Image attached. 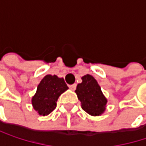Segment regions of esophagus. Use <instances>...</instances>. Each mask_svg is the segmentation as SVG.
Segmentation results:
<instances>
[{
	"mask_svg": "<svg viewBox=\"0 0 146 146\" xmlns=\"http://www.w3.org/2000/svg\"><path fill=\"white\" fill-rule=\"evenodd\" d=\"M76 87H77V84H73L69 85V88H70V90H76Z\"/></svg>",
	"mask_w": 146,
	"mask_h": 146,
	"instance_id": "1",
	"label": "esophagus"
}]
</instances>
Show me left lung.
<instances>
[{
    "mask_svg": "<svg viewBox=\"0 0 146 146\" xmlns=\"http://www.w3.org/2000/svg\"><path fill=\"white\" fill-rule=\"evenodd\" d=\"M75 92L84 111L91 116H99L104 112L107 100L94 77L90 74L84 75L82 83L77 85Z\"/></svg>",
    "mask_w": 146,
    "mask_h": 146,
    "instance_id": "8db88e82",
    "label": "left lung"
}]
</instances>
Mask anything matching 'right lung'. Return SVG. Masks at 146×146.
I'll list each match as a JSON object with an SVG mask.
<instances>
[{"label":"right lung","mask_w":146,"mask_h":146,"mask_svg":"<svg viewBox=\"0 0 146 146\" xmlns=\"http://www.w3.org/2000/svg\"><path fill=\"white\" fill-rule=\"evenodd\" d=\"M68 89L63 78L56 75H46L40 81L32 98L35 110L42 116L50 114L56 109L58 97Z\"/></svg>","instance_id":"1"}]
</instances>
